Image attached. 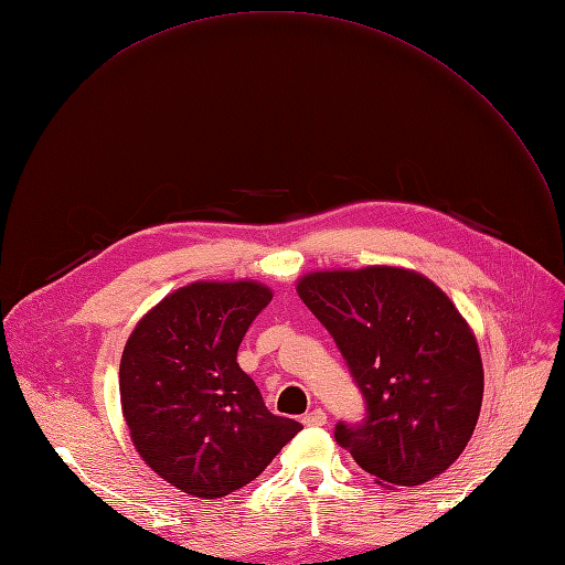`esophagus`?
Wrapping results in <instances>:
<instances>
[{
	"instance_id": "esophagus-1",
	"label": "esophagus",
	"mask_w": 565,
	"mask_h": 565,
	"mask_svg": "<svg viewBox=\"0 0 565 565\" xmlns=\"http://www.w3.org/2000/svg\"><path fill=\"white\" fill-rule=\"evenodd\" d=\"M302 424L305 426H324V424H328V414H324L322 409H313V412L305 414Z\"/></svg>"
}]
</instances>
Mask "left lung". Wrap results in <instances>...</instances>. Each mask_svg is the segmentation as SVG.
I'll return each mask as SVG.
<instances>
[{"label": "left lung", "instance_id": "8db88e82", "mask_svg": "<svg viewBox=\"0 0 565 565\" xmlns=\"http://www.w3.org/2000/svg\"><path fill=\"white\" fill-rule=\"evenodd\" d=\"M298 295L337 341L366 401L334 437L380 486H422L477 428L483 364L467 320L428 277L392 265L309 273Z\"/></svg>", "mask_w": 565, "mask_h": 565}]
</instances>
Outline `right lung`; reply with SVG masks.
I'll return each mask as SVG.
<instances>
[{"label":"right lung","instance_id":"right-lung-1","mask_svg":"<svg viewBox=\"0 0 565 565\" xmlns=\"http://www.w3.org/2000/svg\"><path fill=\"white\" fill-rule=\"evenodd\" d=\"M273 290L258 281H194L132 330L118 369L124 417L141 460L181 492L241 490L302 426L265 407L237 348Z\"/></svg>","mask_w":565,"mask_h":565}]
</instances>
